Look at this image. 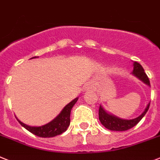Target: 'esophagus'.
I'll use <instances>...</instances> for the list:
<instances>
[{
    "label": "esophagus",
    "mask_w": 160,
    "mask_h": 160,
    "mask_svg": "<svg viewBox=\"0 0 160 160\" xmlns=\"http://www.w3.org/2000/svg\"><path fill=\"white\" fill-rule=\"evenodd\" d=\"M88 88H92V87H91V85H88Z\"/></svg>",
    "instance_id": "obj_1"
}]
</instances>
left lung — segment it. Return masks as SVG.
Wrapping results in <instances>:
<instances>
[{
  "mask_svg": "<svg viewBox=\"0 0 160 160\" xmlns=\"http://www.w3.org/2000/svg\"><path fill=\"white\" fill-rule=\"evenodd\" d=\"M132 74L134 75L135 77L139 79L141 81H142L145 84L151 87L149 78L147 77V74L144 72L143 68L137 62H134V70L132 72ZM150 103L147 105V108L143 111V113H142L140 116L134 119H122L115 116L110 113H108L103 107L100 105L99 108V120L101 123L109 130H115V131H125L129 129L134 127V126L138 124V122L141 121V119L145 116L147 110L149 109Z\"/></svg>",
  "mask_w": 160,
  "mask_h": 160,
  "instance_id": "obj_1",
  "label": "left lung"
}]
</instances>
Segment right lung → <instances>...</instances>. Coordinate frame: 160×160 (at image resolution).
<instances>
[{
	"instance_id": "right-lung-1",
	"label": "right lung",
	"mask_w": 160,
	"mask_h": 160,
	"mask_svg": "<svg viewBox=\"0 0 160 160\" xmlns=\"http://www.w3.org/2000/svg\"><path fill=\"white\" fill-rule=\"evenodd\" d=\"M36 58L33 57L31 59ZM78 101V97H76V99L72 100L70 103L68 104L66 106L62 109L58 116L55 119L48 122L47 124L43 125L41 126H30L28 125L24 124L23 122H21L20 120L17 118L18 122L22 125L24 128L29 130L30 133L34 134V135H37L38 137L42 138H51V137H55L56 135L63 134V132L66 131L68 128L69 125H70V114L71 110H72V107L74 106L76 101Z\"/></svg>"
}]
</instances>
